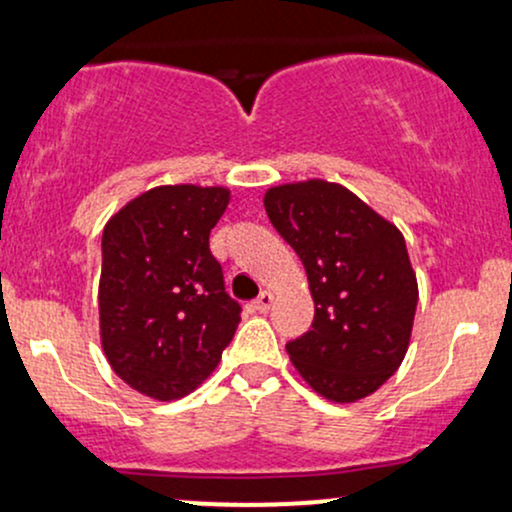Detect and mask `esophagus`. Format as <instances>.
<instances>
[{"label":"esophagus","instance_id":"34e87169","mask_svg":"<svg viewBox=\"0 0 512 512\" xmlns=\"http://www.w3.org/2000/svg\"><path fill=\"white\" fill-rule=\"evenodd\" d=\"M274 303V296L269 291H262L260 296L255 298V303H252V308L257 310V313H269V308H272Z\"/></svg>","mask_w":512,"mask_h":512}]
</instances>
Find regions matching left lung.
Here are the masks:
<instances>
[{
    "label": "left lung",
    "instance_id": "left-lung-1",
    "mask_svg": "<svg viewBox=\"0 0 512 512\" xmlns=\"http://www.w3.org/2000/svg\"><path fill=\"white\" fill-rule=\"evenodd\" d=\"M264 209L301 257L315 301L310 330L286 344L293 366L332 402L368 397L407 354L419 301L402 233L325 180L272 187Z\"/></svg>",
    "mask_w": 512,
    "mask_h": 512
}]
</instances>
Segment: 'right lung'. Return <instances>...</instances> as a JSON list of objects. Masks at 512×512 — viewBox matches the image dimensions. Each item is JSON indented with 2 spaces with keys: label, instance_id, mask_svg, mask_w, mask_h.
Here are the masks:
<instances>
[{
  "label": "right lung",
  "instance_id": "1",
  "mask_svg": "<svg viewBox=\"0 0 512 512\" xmlns=\"http://www.w3.org/2000/svg\"><path fill=\"white\" fill-rule=\"evenodd\" d=\"M228 207V190L163 185L105 223L98 289L101 342L129 387L170 402L219 366L240 322V303L223 284L209 233Z\"/></svg>",
  "mask_w": 512,
  "mask_h": 512
}]
</instances>
